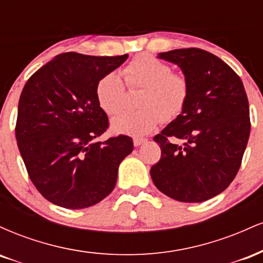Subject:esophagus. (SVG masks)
<instances>
[{"mask_svg": "<svg viewBox=\"0 0 263 263\" xmlns=\"http://www.w3.org/2000/svg\"><path fill=\"white\" fill-rule=\"evenodd\" d=\"M146 141H147L146 138H134V146L135 147L141 146V144L144 143V142H146Z\"/></svg>", "mask_w": 263, "mask_h": 263, "instance_id": "34e87169", "label": "esophagus"}]
</instances>
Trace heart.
Segmentation results:
<instances>
[{
	"instance_id": "obj_1",
	"label": "heart",
	"mask_w": 263,
	"mask_h": 263,
	"mask_svg": "<svg viewBox=\"0 0 263 263\" xmlns=\"http://www.w3.org/2000/svg\"><path fill=\"white\" fill-rule=\"evenodd\" d=\"M119 74H105L96 84V100L108 116L121 112L126 105V87L141 89L136 100L137 110L121 114L111 122L116 134L141 137L148 135L159 122H171L183 112L189 99L186 78L173 73L170 64L151 54H140Z\"/></svg>"
}]
</instances>
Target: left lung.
<instances>
[{
  "mask_svg": "<svg viewBox=\"0 0 263 263\" xmlns=\"http://www.w3.org/2000/svg\"><path fill=\"white\" fill-rule=\"evenodd\" d=\"M183 70L190 86L183 112L159 135L161 159L151 168L163 194L201 203L215 197L236 177L250 137L249 100L240 77L216 55L199 48L159 53ZM171 137L183 139V146Z\"/></svg>",
  "mask_w": 263,
  "mask_h": 263,
  "instance_id": "left-lung-1",
  "label": "left lung"
}]
</instances>
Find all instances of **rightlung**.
Segmentation results:
<instances>
[{
	"mask_svg": "<svg viewBox=\"0 0 263 263\" xmlns=\"http://www.w3.org/2000/svg\"><path fill=\"white\" fill-rule=\"evenodd\" d=\"M69 52L29 78L21 93L16 140L32 183L50 203L66 209L98 204L112 192L120 163L134 151L128 136L104 142L107 115L96 84L127 59Z\"/></svg>",
	"mask_w": 263,
	"mask_h": 263,
	"instance_id": "1",
	"label": "right lung"
}]
</instances>
